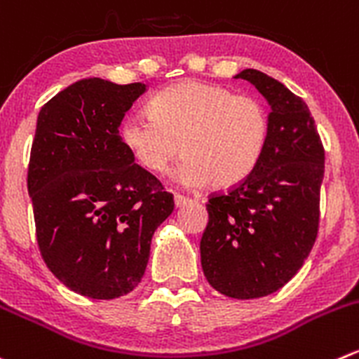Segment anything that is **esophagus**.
Masks as SVG:
<instances>
[{"label": "esophagus", "mask_w": 359, "mask_h": 359, "mask_svg": "<svg viewBox=\"0 0 359 359\" xmlns=\"http://www.w3.org/2000/svg\"><path fill=\"white\" fill-rule=\"evenodd\" d=\"M173 201H175V207H184V205L189 203L191 200L187 196H184V194H175V196H173Z\"/></svg>", "instance_id": "obj_1"}]
</instances>
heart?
I'll return each mask as SVG.
<instances>
[{
  "label": "heart",
  "mask_w": 359,
  "mask_h": 359,
  "mask_svg": "<svg viewBox=\"0 0 359 359\" xmlns=\"http://www.w3.org/2000/svg\"><path fill=\"white\" fill-rule=\"evenodd\" d=\"M149 112L123 121L124 147L151 173H165L182 151L177 179L187 187L238 184L256 168L270 137L264 103L219 83H173L151 100Z\"/></svg>",
  "instance_id": "b5f03b06"
}]
</instances>
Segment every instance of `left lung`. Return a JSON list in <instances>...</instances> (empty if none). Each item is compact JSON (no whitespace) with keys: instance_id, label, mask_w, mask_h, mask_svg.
Instances as JSON below:
<instances>
[{"instance_id":"1","label":"left lung","mask_w":359,"mask_h":359,"mask_svg":"<svg viewBox=\"0 0 359 359\" xmlns=\"http://www.w3.org/2000/svg\"><path fill=\"white\" fill-rule=\"evenodd\" d=\"M235 79L252 83L270 103V137L245 179L208 196L200 252L214 290L249 300L290 283L312 250L325 147L307 103L284 83L257 69H243Z\"/></svg>"}]
</instances>
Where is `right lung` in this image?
Instances as JSON below:
<instances>
[{
    "instance_id": "1",
    "label": "right lung",
    "mask_w": 359,
    "mask_h": 359,
    "mask_svg": "<svg viewBox=\"0 0 359 359\" xmlns=\"http://www.w3.org/2000/svg\"><path fill=\"white\" fill-rule=\"evenodd\" d=\"M145 83L83 79L41 107L27 166L41 257L68 290L112 300L138 286L173 194L135 163L119 126Z\"/></svg>"
}]
</instances>
